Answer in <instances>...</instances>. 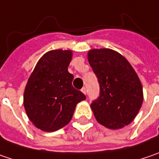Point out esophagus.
<instances>
[{
	"instance_id": "34e87169",
	"label": "esophagus",
	"mask_w": 159,
	"mask_h": 159,
	"mask_svg": "<svg viewBox=\"0 0 159 159\" xmlns=\"http://www.w3.org/2000/svg\"><path fill=\"white\" fill-rule=\"evenodd\" d=\"M81 91H82V92H83V93H84V94H86V91H87V90H86V87H83Z\"/></svg>"
}]
</instances>
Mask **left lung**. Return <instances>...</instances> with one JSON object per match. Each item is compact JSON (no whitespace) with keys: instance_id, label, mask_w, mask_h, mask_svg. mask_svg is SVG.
<instances>
[{"instance_id":"left-lung-1","label":"left lung","mask_w":159,"mask_h":159,"mask_svg":"<svg viewBox=\"0 0 159 159\" xmlns=\"http://www.w3.org/2000/svg\"><path fill=\"white\" fill-rule=\"evenodd\" d=\"M88 61L98 79L100 94L91 103L99 123L111 129L129 124L143 102L142 85L124 57L109 49H92Z\"/></svg>"}]
</instances>
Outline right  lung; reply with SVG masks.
<instances>
[{"label": "right lung", "instance_id": "right-lung-1", "mask_svg": "<svg viewBox=\"0 0 159 159\" xmlns=\"http://www.w3.org/2000/svg\"><path fill=\"white\" fill-rule=\"evenodd\" d=\"M70 50H51L37 63L24 92V107L32 123L44 131H56L71 120L76 104L85 95L72 85L67 67Z\"/></svg>", "mask_w": 159, "mask_h": 159}]
</instances>
